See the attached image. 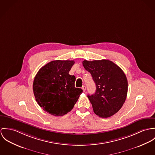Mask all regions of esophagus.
Listing matches in <instances>:
<instances>
[{
	"mask_svg": "<svg viewBox=\"0 0 155 155\" xmlns=\"http://www.w3.org/2000/svg\"><path fill=\"white\" fill-rule=\"evenodd\" d=\"M82 89L83 90V91H86V87L85 86H83L82 87Z\"/></svg>",
	"mask_w": 155,
	"mask_h": 155,
	"instance_id": "34e87169",
	"label": "esophagus"
}]
</instances>
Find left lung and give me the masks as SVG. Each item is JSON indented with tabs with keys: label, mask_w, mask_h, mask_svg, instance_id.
Here are the masks:
<instances>
[{
	"label": "left lung",
	"mask_w": 155,
	"mask_h": 155,
	"mask_svg": "<svg viewBox=\"0 0 155 155\" xmlns=\"http://www.w3.org/2000/svg\"><path fill=\"white\" fill-rule=\"evenodd\" d=\"M83 65L96 84L95 93L87 96L94 114L101 118L114 115L120 110L127 95L128 81L124 71L106 59L84 60Z\"/></svg>",
	"instance_id": "obj_1"
}]
</instances>
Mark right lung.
<instances>
[{
	"instance_id": "obj_1",
	"label": "right lung",
	"mask_w": 155,
	"mask_h": 155,
	"mask_svg": "<svg viewBox=\"0 0 155 155\" xmlns=\"http://www.w3.org/2000/svg\"><path fill=\"white\" fill-rule=\"evenodd\" d=\"M74 61H53L41 67L33 81V92L39 106L53 116L70 112L83 90L75 87V77L69 74Z\"/></svg>"
}]
</instances>
